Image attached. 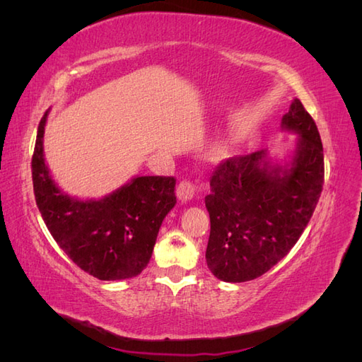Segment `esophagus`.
<instances>
[{
	"label": "esophagus",
	"mask_w": 362,
	"mask_h": 362,
	"mask_svg": "<svg viewBox=\"0 0 362 362\" xmlns=\"http://www.w3.org/2000/svg\"><path fill=\"white\" fill-rule=\"evenodd\" d=\"M193 194H194V185H193V182H190V181H181L180 185H178V189H177L178 199L181 202H189L193 198Z\"/></svg>",
	"instance_id": "34e87169"
}]
</instances>
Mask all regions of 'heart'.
I'll return each instance as SVG.
<instances>
[{
    "label": "heart",
    "instance_id": "heart-1",
    "mask_svg": "<svg viewBox=\"0 0 362 362\" xmlns=\"http://www.w3.org/2000/svg\"><path fill=\"white\" fill-rule=\"evenodd\" d=\"M216 154L217 156H222V151H216Z\"/></svg>",
    "mask_w": 362,
    "mask_h": 362
}]
</instances>
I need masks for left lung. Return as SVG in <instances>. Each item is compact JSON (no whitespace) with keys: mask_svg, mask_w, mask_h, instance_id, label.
<instances>
[{"mask_svg":"<svg viewBox=\"0 0 362 362\" xmlns=\"http://www.w3.org/2000/svg\"><path fill=\"white\" fill-rule=\"evenodd\" d=\"M281 131L298 134L276 160L266 149L218 166L205 196L211 231L206 266L225 282L264 275L298 243L319 202L325 164L319 129L294 98Z\"/></svg>","mask_w":362,"mask_h":362,"instance_id":"left-lung-1","label":"left lung"}]
</instances>
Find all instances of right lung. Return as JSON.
<instances>
[{"label": "right lung", "mask_w": 362, "mask_h": 362, "mask_svg": "<svg viewBox=\"0 0 362 362\" xmlns=\"http://www.w3.org/2000/svg\"><path fill=\"white\" fill-rule=\"evenodd\" d=\"M43 115L31 161L33 187L48 231L76 266L101 281L134 278L152 257L164 217L177 204L172 177H133L100 199L63 192L45 160Z\"/></svg>", "instance_id": "1"}]
</instances>
